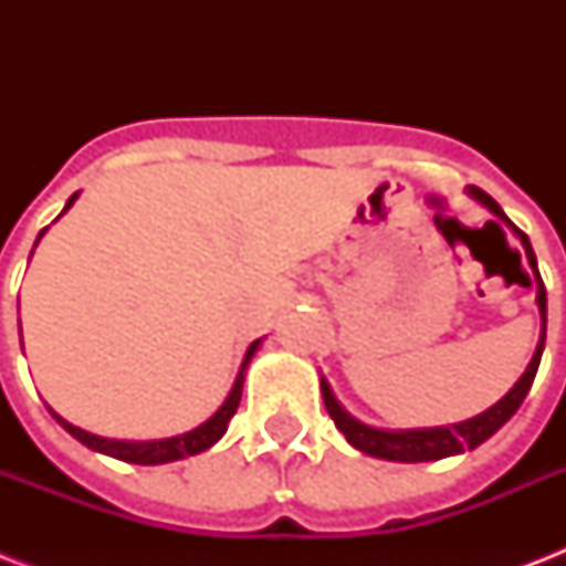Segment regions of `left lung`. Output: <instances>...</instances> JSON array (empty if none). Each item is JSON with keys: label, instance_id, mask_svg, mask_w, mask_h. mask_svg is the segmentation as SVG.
<instances>
[{"label": "left lung", "instance_id": "1", "mask_svg": "<svg viewBox=\"0 0 566 566\" xmlns=\"http://www.w3.org/2000/svg\"><path fill=\"white\" fill-rule=\"evenodd\" d=\"M470 193L479 199L482 205H488L500 220H505L511 229L517 231L520 240H523V247H526V255L535 264V252H532V243L523 231L514 226V222L505 217L500 205L493 196L484 193L482 188H470ZM537 305H541V317H544V335H541V344L535 349V358L532 364L526 367V373L520 376V381L511 387L509 394L502 396L500 402L488 408L484 413L473 417V420L467 422H458V426H440V429H417V431H381V429H370V426H364L358 422L355 417L337 405V399L332 396L326 381H319L323 387V402H326V411L332 413V420L335 426L346 434V440L353 443L355 449H361L367 455L373 458H387V461H405V464H413V461H438V458H447V455H458V452H464V449H475L479 443L491 438L493 431H500L505 422L514 417L523 399H526L528 387L535 381V373L541 367V355H544V340H546V291H544V279L537 282Z\"/></svg>", "mask_w": 566, "mask_h": 566}]
</instances>
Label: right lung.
<instances>
[{
	"instance_id": "1",
	"label": "right lung",
	"mask_w": 566,
	"mask_h": 566,
	"mask_svg": "<svg viewBox=\"0 0 566 566\" xmlns=\"http://www.w3.org/2000/svg\"><path fill=\"white\" fill-rule=\"evenodd\" d=\"M75 196H70V202H66V208L75 202ZM64 208V211H66ZM43 238V231L38 234V240ZM38 247V243H34ZM258 344L261 340H255V344L249 346L247 358H243V367H240L238 378H234V387H231L229 399L220 405V411L213 413L211 420L202 422L199 429L188 431V434H179V438H167V440H149V443H126V440H108V438H96V434H91V431L78 429V426H73V422L61 420L55 413V420L64 426L70 434H73L75 440H82L84 447L96 449V452H105V455L111 458H119V461H128V464H167V461H179V458L185 455H196V452H205L208 447H213L217 440L226 434V429H229V420L234 417V411H238L240 405V394H243V373H247V364L249 358L255 355Z\"/></svg>"
}]
</instances>
